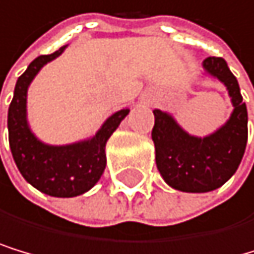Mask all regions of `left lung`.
<instances>
[{"instance_id": "obj_1", "label": "left lung", "mask_w": 254, "mask_h": 254, "mask_svg": "<svg viewBox=\"0 0 254 254\" xmlns=\"http://www.w3.org/2000/svg\"><path fill=\"white\" fill-rule=\"evenodd\" d=\"M202 67L226 86L233 102L234 111L223 127L204 138L191 136L171 115L154 110L152 141L157 168L170 187L189 193H204L221 187L237 171L248 138L247 105L226 61L209 56Z\"/></svg>"}]
</instances>
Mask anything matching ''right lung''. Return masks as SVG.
Masks as SVG:
<instances>
[{
    "instance_id": "add662e5",
    "label": "right lung",
    "mask_w": 254,
    "mask_h": 254,
    "mask_svg": "<svg viewBox=\"0 0 254 254\" xmlns=\"http://www.w3.org/2000/svg\"><path fill=\"white\" fill-rule=\"evenodd\" d=\"M61 47L52 55H42L18 76L7 113L9 144L21 176L45 194L72 198L91 190L105 171V144L128 108L110 116L99 132L89 139L67 146H48L34 136L26 121L28 86L42 67L64 52Z\"/></svg>"
}]
</instances>
